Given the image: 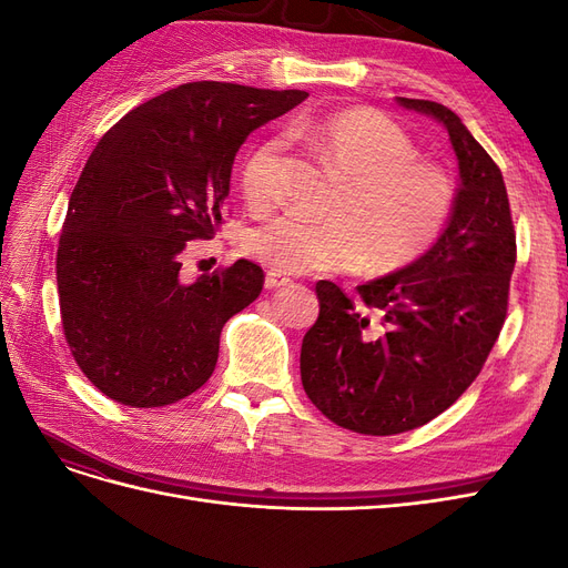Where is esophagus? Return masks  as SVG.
<instances>
[{
	"label": "esophagus",
	"instance_id": "esophagus-1",
	"mask_svg": "<svg viewBox=\"0 0 568 568\" xmlns=\"http://www.w3.org/2000/svg\"><path fill=\"white\" fill-rule=\"evenodd\" d=\"M291 280L288 277H282L280 272H267L265 274V288H282V286H286Z\"/></svg>",
	"mask_w": 568,
	"mask_h": 568
}]
</instances>
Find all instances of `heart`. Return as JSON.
Here are the masks:
<instances>
[{
    "label": "heart",
    "instance_id": "b5f03b06",
    "mask_svg": "<svg viewBox=\"0 0 568 568\" xmlns=\"http://www.w3.org/2000/svg\"><path fill=\"white\" fill-rule=\"evenodd\" d=\"M291 140L311 144L346 178L332 222L296 213L270 217L246 234V251L280 274L398 272L417 263L440 239L453 215L457 189L445 168L417 159L409 136L379 111L346 109L298 118ZM284 146L257 144L242 168V192L253 209L282 194Z\"/></svg>",
    "mask_w": 568,
    "mask_h": 568
}]
</instances>
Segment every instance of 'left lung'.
Wrapping results in <instances>:
<instances>
[{
    "label": "left lung",
    "mask_w": 568,
    "mask_h": 568,
    "mask_svg": "<svg viewBox=\"0 0 568 568\" xmlns=\"http://www.w3.org/2000/svg\"><path fill=\"white\" fill-rule=\"evenodd\" d=\"M398 104L450 134L462 182L448 227L417 263L357 286L353 298L317 282L320 317L301 346L307 398L365 436L424 426L471 386L500 336L517 263L507 186L488 151L448 106Z\"/></svg>",
    "instance_id": "left-lung-1"
}]
</instances>
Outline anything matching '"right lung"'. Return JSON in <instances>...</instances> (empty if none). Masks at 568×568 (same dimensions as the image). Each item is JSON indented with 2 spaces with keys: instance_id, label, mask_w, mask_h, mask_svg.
<instances>
[{
  "instance_id": "add662e5",
  "label": "right lung",
  "mask_w": 568,
  "mask_h": 568,
  "mask_svg": "<svg viewBox=\"0 0 568 568\" xmlns=\"http://www.w3.org/2000/svg\"><path fill=\"white\" fill-rule=\"evenodd\" d=\"M307 92L186 82L101 136L68 201L57 251L65 343L111 400L163 407L211 379L220 332L263 291L236 261L186 282L189 242L222 225L236 151Z\"/></svg>"
}]
</instances>
